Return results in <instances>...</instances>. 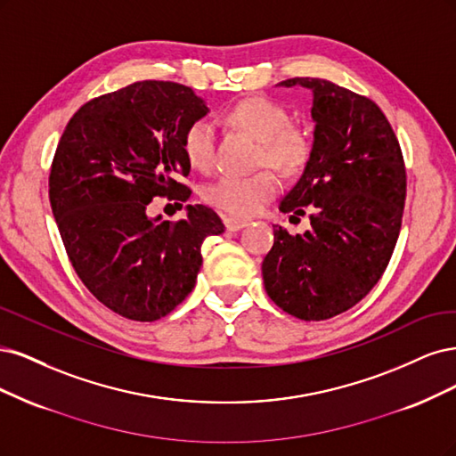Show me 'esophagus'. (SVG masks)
Wrapping results in <instances>:
<instances>
[{
    "instance_id": "esophagus-1",
    "label": "esophagus",
    "mask_w": 456,
    "mask_h": 456,
    "mask_svg": "<svg viewBox=\"0 0 456 456\" xmlns=\"http://www.w3.org/2000/svg\"><path fill=\"white\" fill-rule=\"evenodd\" d=\"M224 224H225V229L231 231V232L240 231V229H244L248 225V222H244V219H237V217H225Z\"/></svg>"
}]
</instances>
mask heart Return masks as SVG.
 <instances>
[{"instance_id": "heart-1", "label": "heart", "mask_w": 456, "mask_h": 456, "mask_svg": "<svg viewBox=\"0 0 456 456\" xmlns=\"http://www.w3.org/2000/svg\"><path fill=\"white\" fill-rule=\"evenodd\" d=\"M227 123L259 142V163L286 175L299 174L311 159L313 143L299 126L288 125L284 106L265 96H248L227 111ZM183 153L191 167L207 170L216 157V130L208 121H195L183 134ZM281 182L271 170L249 175H222L204 189V199L237 217L257 214L276 193Z\"/></svg>"}]
</instances>
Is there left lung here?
Returning a JSON list of instances; mask_svg holds the SVG:
<instances>
[{"label": "left lung", "mask_w": 456, "mask_h": 456, "mask_svg": "<svg viewBox=\"0 0 456 456\" xmlns=\"http://www.w3.org/2000/svg\"><path fill=\"white\" fill-rule=\"evenodd\" d=\"M281 85L313 91V153L278 207L303 216L311 204V229L291 237L274 225L261 273L284 313L318 322L348 311L383 276L402 229L407 175L400 142L373 100L326 79Z\"/></svg>", "instance_id": "obj_1"}]
</instances>
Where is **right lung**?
Instances as JSON below:
<instances>
[{"instance_id":"add662e5","label":"right lung","mask_w":456,"mask_h":456,"mask_svg":"<svg viewBox=\"0 0 456 456\" xmlns=\"http://www.w3.org/2000/svg\"><path fill=\"white\" fill-rule=\"evenodd\" d=\"M207 113L185 85L138 81L86 102L58 142L49 199L66 254L86 289L119 316L153 322L172 313L195 288L204 239L225 231L202 204H187L180 222L148 216L155 197H191L183 134Z\"/></svg>"}]
</instances>
